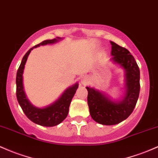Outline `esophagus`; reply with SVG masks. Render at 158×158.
<instances>
[{
	"instance_id": "1",
	"label": "esophagus",
	"mask_w": 158,
	"mask_h": 158,
	"mask_svg": "<svg viewBox=\"0 0 158 158\" xmlns=\"http://www.w3.org/2000/svg\"><path fill=\"white\" fill-rule=\"evenodd\" d=\"M88 82V79L87 76H83L81 77V83H82V84L85 85V84H86Z\"/></svg>"
}]
</instances>
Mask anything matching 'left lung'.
<instances>
[{"label": "left lung", "mask_w": 158, "mask_h": 158, "mask_svg": "<svg viewBox=\"0 0 158 158\" xmlns=\"http://www.w3.org/2000/svg\"><path fill=\"white\" fill-rule=\"evenodd\" d=\"M111 60L124 71V93L120 100H113L107 94L87 86L88 104L93 120L103 125H114L125 120L136 106L140 85L139 69L127 48L110 41Z\"/></svg>", "instance_id": "8db88e82"}]
</instances>
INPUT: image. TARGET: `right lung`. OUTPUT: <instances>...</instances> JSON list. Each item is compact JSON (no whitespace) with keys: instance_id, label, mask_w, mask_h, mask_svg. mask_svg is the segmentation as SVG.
Segmentation results:
<instances>
[{"instance_id":"obj_1","label":"right lung","mask_w":158,"mask_h":158,"mask_svg":"<svg viewBox=\"0 0 158 158\" xmlns=\"http://www.w3.org/2000/svg\"><path fill=\"white\" fill-rule=\"evenodd\" d=\"M62 39L63 38L56 37L52 40H46L43 41L42 43L34 46L33 48H31L22 58L21 64L17 71L16 79H15L16 97L21 108L22 109L25 115L31 121L39 124V125L44 126V127H53V126L58 125L67 118L68 115L69 107H70L71 100L79 87V84L78 82H76V84L67 88L60 95V98L53 103L47 106L40 108V107L34 106L29 101L26 96L25 91H24V69H25V65L27 61V57H28L31 50H33V48L47 44H53Z\"/></svg>"}]
</instances>
